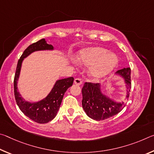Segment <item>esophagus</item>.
Here are the masks:
<instances>
[{
    "instance_id": "34e87169",
    "label": "esophagus",
    "mask_w": 154,
    "mask_h": 154,
    "mask_svg": "<svg viewBox=\"0 0 154 154\" xmlns=\"http://www.w3.org/2000/svg\"><path fill=\"white\" fill-rule=\"evenodd\" d=\"M82 83H83V81L81 79H79V78H77V79H75L74 80V83L76 85H81L82 84Z\"/></svg>"
}]
</instances>
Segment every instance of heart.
I'll return each instance as SVG.
<instances>
[{"label": "heart", "mask_w": 154, "mask_h": 154, "mask_svg": "<svg viewBox=\"0 0 154 154\" xmlns=\"http://www.w3.org/2000/svg\"><path fill=\"white\" fill-rule=\"evenodd\" d=\"M76 62L82 66H89L88 73L94 79H101L113 71L118 64V57L107 49L100 47L83 49L78 53Z\"/></svg>", "instance_id": "1"}]
</instances>
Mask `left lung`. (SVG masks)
Returning a JSON list of instances; mask_svg holds the SVG:
<instances>
[{"label": "left lung", "mask_w": 154, "mask_h": 154, "mask_svg": "<svg viewBox=\"0 0 154 154\" xmlns=\"http://www.w3.org/2000/svg\"><path fill=\"white\" fill-rule=\"evenodd\" d=\"M130 68H124L116 72V76L123 79L126 88V98L129 97L131 88ZM82 106L85 113L91 119L96 121L111 118L119 113L126 105L124 101L118 102L105 94L100 83H85L82 88Z\"/></svg>", "instance_id": "left-lung-1"}]
</instances>
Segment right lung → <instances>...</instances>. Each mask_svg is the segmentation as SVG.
Instances as JSON below:
<instances>
[{"label": "right lung", "instance_id": "1", "mask_svg": "<svg viewBox=\"0 0 154 154\" xmlns=\"http://www.w3.org/2000/svg\"><path fill=\"white\" fill-rule=\"evenodd\" d=\"M53 45L48 43L45 38L32 43L25 49L18 60L14 78V94L17 105L23 113L30 119L39 124H45L55 118L62 103L64 93L72 86L73 77L56 80L50 92L45 98L35 102H30L22 97L17 87L18 80L24 58L31 54L39 51H54Z\"/></svg>", "mask_w": 154, "mask_h": 154}]
</instances>
